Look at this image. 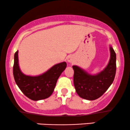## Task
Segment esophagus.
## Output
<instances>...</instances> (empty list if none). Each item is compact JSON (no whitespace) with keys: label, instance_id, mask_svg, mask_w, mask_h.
<instances>
[{"label":"esophagus","instance_id":"34e87169","mask_svg":"<svg viewBox=\"0 0 130 130\" xmlns=\"http://www.w3.org/2000/svg\"><path fill=\"white\" fill-rule=\"evenodd\" d=\"M67 61H68V62H73V57L71 56H68V57H67Z\"/></svg>","mask_w":130,"mask_h":130}]
</instances>
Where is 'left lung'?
Returning a JSON list of instances; mask_svg holds the SVG:
<instances>
[{"mask_svg": "<svg viewBox=\"0 0 130 130\" xmlns=\"http://www.w3.org/2000/svg\"><path fill=\"white\" fill-rule=\"evenodd\" d=\"M110 59L105 68L96 74H90L73 65V81L76 92L80 98L95 100L100 98L113 83L116 73V54L110 46Z\"/></svg>", "mask_w": 130, "mask_h": 130, "instance_id": "left-lung-1", "label": "left lung"}]
</instances>
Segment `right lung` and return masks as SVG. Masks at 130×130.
Masks as SVG:
<instances>
[{"instance_id":"right-lung-1","label":"right lung","mask_w":130,"mask_h":130,"mask_svg":"<svg viewBox=\"0 0 130 130\" xmlns=\"http://www.w3.org/2000/svg\"><path fill=\"white\" fill-rule=\"evenodd\" d=\"M67 67L65 62L56 64L38 76L26 75L19 66L18 51L14 54L13 76L16 84L25 95L34 101L46 99L52 95L58 78Z\"/></svg>"}]
</instances>
